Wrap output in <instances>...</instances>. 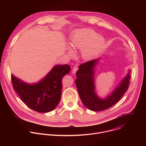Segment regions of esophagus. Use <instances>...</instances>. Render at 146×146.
<instances>
[{
  "mask_svg": "<svg viewBox=\"0 0 146 146\" xmlns=\"http://www.w3.org/2000/svg\"><path fill=\"white\" fill-rule=\"evenodd\" d=\"M78 69V67L77 66H74L73 68V73H76V72L77 71Z\"/></svg>",
  "mask_w": 146,
  "mask_h": 146,
  "instance_id": "1",
  "label": "esophagus"
}]
</instances>
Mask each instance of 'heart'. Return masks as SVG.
I'll use <instances>...</instances> for the list:
<instances>
[{"instance_id":"b5f03b06","label":"heart","mask_w":146,"mask_h":146,"mask_svg":"<svg viewBox=\"0 0 146 146\" xmlns=\"http://www.w3.org/2000/svg\"><path fill=\"white\" fill-rule=\"evenodd\" d=\"M71 48L68 53L73 55L74 51H82L83 57L90 59L98 54L105 44V39L91 29H82L74 32L70 37Z\"/></svg>"}]
</instances>
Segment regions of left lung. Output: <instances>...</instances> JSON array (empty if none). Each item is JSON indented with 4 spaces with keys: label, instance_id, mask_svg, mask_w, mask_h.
I'll list each match as a JSON object with an SVG mask.
<instances>
[{
    "label": "left lung",
    "instance_id": "left-lung-1",
    "mask_svg": "<svg viewBox=\"0 0 146 146\" xmlns=\"http://www.w3.org/2000/svg\"><path fill=\"white\" fill-rule=\"evenodd\" d=\"M98 59L85 62L79 66L76 72V85L80 98L84 105L94 111L106 110L117 103L123 96L129 87L130 72L121 82L113 92L105 99H100L95 93L94 67Z\"/></svg>",
    "mask_w": 146,
    "mask_h": 146
}]
</instances>
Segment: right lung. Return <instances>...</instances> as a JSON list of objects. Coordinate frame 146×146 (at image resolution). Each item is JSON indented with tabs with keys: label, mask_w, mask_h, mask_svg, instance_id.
Returning a JSON list of instances; mask_svg holds the SVG:
<instances>
[{
	"label": "right lung",
	"mask_w": 146,
	"mask_h": 146,
	"mask_svg": "<svg viewBox=\"0 0 146 146\" xmlns=\"http://www.w3.org/2000/svg\"><path fill=\"white\" fill-rule=\"evenodd\" d=\"M68 65H56L40 82L28 84L11 76L13 88L25 105L38 113L52 111L59 104L62 89V80L69 73Z\"/></svg>",
	"instance_id": "1"
}]
</instances>
